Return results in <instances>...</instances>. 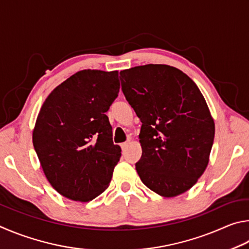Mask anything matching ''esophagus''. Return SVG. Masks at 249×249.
<instances>
[{
  "instance_id": "obj_1",
  "label": "esophagus",
  "mask_w": 249,
  "mask_h": 249,
  "mask_svg": "<svg viewBox=\"0 0 249 249\" xmlns=\"http://www.w3.org/2000/svg\"><path fill=\"white\" fill-rule=\"evenodd\" d=\"M120 146H121V149H122V150H125V149H127V146H128V142H124V143H121Z\"/></svg>"
}]
</instances>
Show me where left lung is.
<instances>
[{
    "label": "left lung",
    "mask_w": 249,
    "mask_h": 249,
    "mask_svg": "<svg viewBox=\"0 0 249 249\" xmlns=\"http://www.w3.org/2000/svg\"><path fill=\"white\" fill-rule=\"evenodd\" d=\"M121 89L142 127L141 180L162 197L186 193L206 171L214 121L203 95L186 74L166 64L120 72Z\"/></svg>",
    "instance_id": "left-lung-1"
}]
</instances>
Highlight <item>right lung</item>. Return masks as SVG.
I'll list each match as a JSON object with an SVG mask.
<instances>
[{"mask_svg": "<svg viewBox=\"0 0 249 249\" xmlns=\"http://www.w3.org/2000/svg\"><path fill=\"white\" fill-rule=\"evenodd\" d=\"M118 71L83 70L51 91L33 143L48 181L63 197L87 202L110 184L121 149L106 112L119 93Z\"/></svg>", "mask_w": 249, "mask_h": 249, "instance_id": "right-lung-1", "label": "right lung"}]
</instances>
